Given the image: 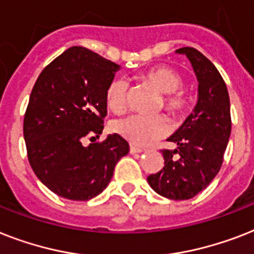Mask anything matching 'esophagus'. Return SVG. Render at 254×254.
Segmentation results:
<instances>
[{
    "label": "esophagus",
    "instance_id": "34e87169",
    "mask_svg": "<svg viewBox=\"0 0 254 254\" xmlns=\"http://www.w3.org/2000/svg\"><path fill=\"white\" fill-rule=\"evenodd\" d=\"M129 151H130V154H141V152H143L145 150L141 147H137V146L134 145H130V148H129Z\"/></svg>",
    "mask_w": 254,
    "mask_h": 254
}]
</instances>
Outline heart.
I'll list each match as a JSON object with an SVG mask.
<instances>
[{
  "label": "heart",
  "instance_id": "obj_1",
  "mask_svg": "<svg viewBox=\"0 0 254 254\" xmlns=\"http://www.w3.org/2000/svg\"><path fill=\"white\" fill-rule=\"evenodd\" d=\"M143 78L163 92V107L174 116L181 117L189 109V99L181 90L183 78L168 66H155L147 70ZM129 83L123 77L113 78L106 88V103L113 112H123L127 107ZM113 130L134 145L147 146L164 137L168 131V121L162 115L142 116L129 115L113 124Z\"/></svg>",
  "mask_w": 254,
  "mask_h": 254
}]
</instances>
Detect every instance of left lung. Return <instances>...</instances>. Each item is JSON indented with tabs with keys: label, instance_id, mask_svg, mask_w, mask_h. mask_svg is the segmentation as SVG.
Returning a JSON list of instances; mask_svg holds the SVG:
<instances>
[{
	"label": "left lung",
	"instance_id": "obj_1",
	"mask_svg": "<svg viewBox=\"0 0 254 254\" xmlns=\"http://www.w3.org/2000/svg\"><path fill=\"white\" fill-rule=\"evenodd\" d=\"M190 60L198 79V103L193 113L168 141L175 150H162L164 166L147 177L150 187L166 198L189 199L218 175L231 134L227 86L214 64L199 51L177 49Z\"/></svg>",
	"mask_w": 254,
	"mask_h": 254
}]
</instances>
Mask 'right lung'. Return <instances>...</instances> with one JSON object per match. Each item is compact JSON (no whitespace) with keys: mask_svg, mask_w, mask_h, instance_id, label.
Returning <instances> with one entry per match:
<instances>
[{"mask_svg":"<svg viewBox=\"0 0 254 254\" xmlns=\"http://www.w3.org/2000/svg\"><path fill=\"white\" fill-rule=\"evenodd\" d=\"M119 67L90 49L71 47L35 82L23 120L27 156L39 180L60 197L94 198L129 152L116 133L92 142L103 130L106 88ZM86 136L92 141L88 146L83 145Z\"/></svg>","mask_w":254,"mask_h":254,"instance_id":"1","label":"right lung"}]
</instances>
